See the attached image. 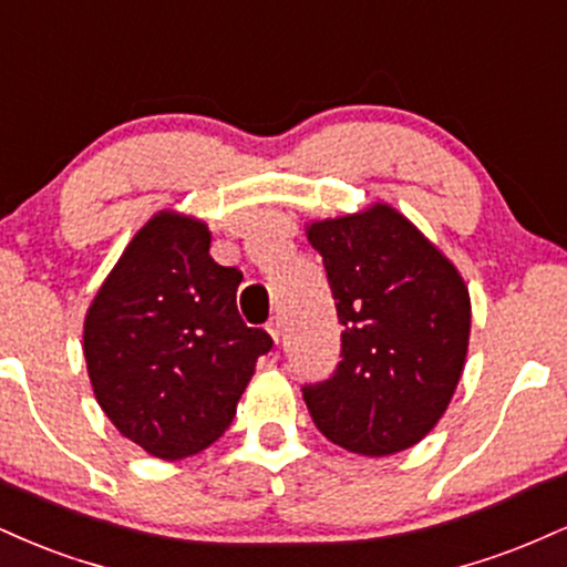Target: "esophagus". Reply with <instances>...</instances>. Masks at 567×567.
I'll list each match as a JSON object with an SVG mask.
<instances>
[{
	"instance_id": "34e87169",
	"label": "esophagus",
	"mask_w": 567,
	"mask_h": 567,
	"mask_svg": "<svg viewBox=\"0 0 567 567\" xmlns=\"http://www.w3.org/2000/svg\"><path fill=\"white\" fill-rule=\"evenodd\" d=\"M266 330H269V336L275 338V341H279V336H282V320H279V317H271L269 324H266Z\"/></svg>"
}]
</instances>
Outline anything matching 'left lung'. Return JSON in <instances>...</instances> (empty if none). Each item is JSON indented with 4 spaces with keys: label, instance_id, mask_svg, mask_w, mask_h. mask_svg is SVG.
Wrapping results in <instances>:
<instances>
[{
    "label": "left lung",
    "instance_id": "obj_1",
    "mask_svg": "<svg viewBox=\"0 0 567 567\" xmlns=\"http://www.w3.org/2000/svg\"><path fill=\"white\" fill-rule=\"evenodd\" d=\"M336 298L341 362L306 383L320 432L362 455L415 445L442 419L464 373L472 303L458 269L394 207L306 226Z\"/></svg>",
    "mask_w": 567,
    "mask_h": 567
}]
</instances>
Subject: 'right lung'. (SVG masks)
<instances>
[{"mask_svg": "<svg viewBox=\"0 0 567 567\" xmlns=\"http://www.w3.org/2000/svg\"><path fill=\"white\" fill-rule=\"evenodd\" d=\"M243 271L210 258L197 218L162 210L130 239L84 317L97 405L154 458L210 447L231 424L271 336L237 311Z\"/></svg>", "mask_w": 567, "mask_h": 567, "instance_id": "add662e5", "label": "right lung"}]
</instances>
